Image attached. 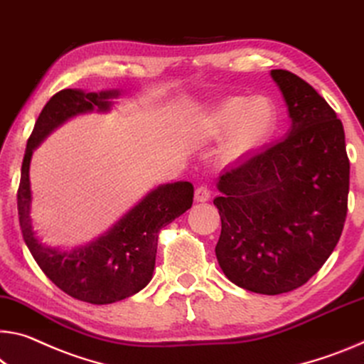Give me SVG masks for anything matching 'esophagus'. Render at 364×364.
<instances>
[{"label":"esophagus","instance_id":"1","mask_svg":"<svg viewBox=\"0 0 364 364\" xmlns=\"http://www.w3.org/2000/svg\"><path fill=\"white\" fill-rule=\"evenodd\" d=\"M194 199L196 203H207V200L210 199V189L207 186H198L196 188V193H194Z\"/></svg>","mask_w":364,"mask_h":364}]
</instances>
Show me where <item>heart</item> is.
Here are the masks:
<instances>
[{"instance_id": "heart-1", "label": "heart", "mask_w": 364, "mask_h": 364, "mask_svg": "<svg viewBox=\"0 0 364 364\" xmlns=\"http://www.w3.org/2000/svg\"><path fill=\"white\" fill-rule=\"evenodd\" d=\"M277 108L269 97H228L199 118L198 132L207 139L225 136L222 152L230 159L255 151L272 136Z\"/></svg>"}]
</instances>
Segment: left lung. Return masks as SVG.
Here are the masks:
<instances>
[{
    "label": "left lung",
    "instance_id": "1",
    "mask_svg": "<svg viewBox=\"0 0 364 364\" xmlns=\"http://www.w3.org/2000/svg\"><path fill=\"white\" fill-rule=\"evenodd\" d=\"M270 77L284 95L290 129L218 176L215 256L235 285L280 295L306 284L337 246L350 161L342 121L328 103L296 74L272 69Z\"/></svg>",
    "mask_w": 364,
    "mask_h": 364
}]
</instances>
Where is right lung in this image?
<instances>
[{
    "instance_id": "obj_1",
    "label": "right lung",
    "mask_w": 364,
    "mask_h": 364,
    "mask_svg": "<svg viewBox=\"0 0 364 364\" xmlns=\"http://www.w3.org/2000/svg\"><path fill=\"white\" fill-rule=\"evenodd\" d=\"M119 90L58 92L38 114L27 141L17 210L22 236L38 267L69 296L92 304H109L141 291L152 280L159 232L193 205L194 186L189 181L154 188L99 238L84 246L63 250L43 245L33 230L31 209V160L43 139L63 123L84 113H108Z\"/></svg>"
}]
</instances>
